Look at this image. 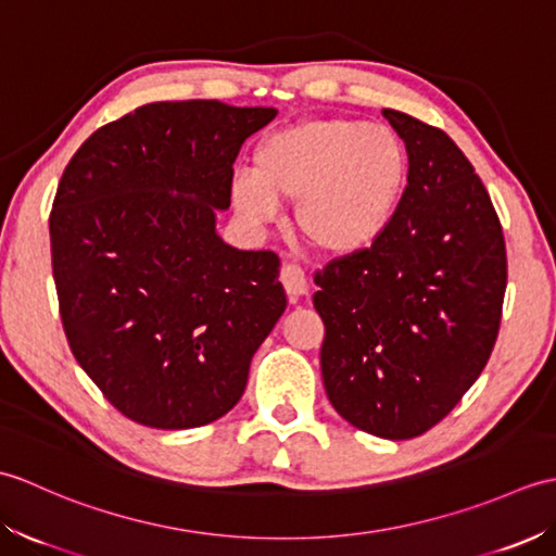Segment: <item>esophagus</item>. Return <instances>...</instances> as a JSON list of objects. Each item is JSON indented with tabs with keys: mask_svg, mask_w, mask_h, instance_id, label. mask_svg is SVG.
I'll return each instance as SVG.
<instances>
[{
	"mask_svg": "<svg viewBox=\"0 0 556 556\" xmlns=\"http://www.w3.org/2000/svg\"><path fill=\"white\" fill-rule=\"evenodd\" d=\"M281 285H285L287 293L291 299H299L303 293H308V279H305V271L296 263H285L279 271Z\"/></svg>",
	"mask_w": 556,
	"mask_h": 556,
	"instance_id": "esophagus-1",
	"label": "esophagus"
}]
</instances>
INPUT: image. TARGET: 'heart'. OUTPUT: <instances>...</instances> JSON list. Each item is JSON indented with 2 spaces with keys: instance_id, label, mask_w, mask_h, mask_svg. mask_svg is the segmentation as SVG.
I'll use <instances>...</instances> for the list:
<instances>
[{
  "instance_id": "1",
  "label": "heart",
  "mask_w": 556,
  "mask_h": 556,
  "mask_svg": "<svg viewBox=\"0 0 556 556\" xmlns=\"http://www.w3.org/2000/svg\"><path fill=\"white\" fill-rule=\"evenodd\" d=\"M404 186L406 150L394 131L329 116L269 134L231 198L253 227L277 219V200H299V229L325 253L351 255L380 239Z\"/></svg>"
}]
</instances>
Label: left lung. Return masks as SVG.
Returning a JSON list of instances; mask_svg holds the SVG:
<instances>
[{
    "label": "left lung",
    "instance_id": "left-lung-1",
    "mask_svg": "<svg viewBox=\"0 0 556 556\" xmlns=\"http://www.w3.org/2000/svg\"><path fill=\"white\" fill-rule=\"evenodd\" d=\"M406 143V188L380 239L317 269L320 368L353 428L410 440L434 428L490 361L506 245L473 164L440 128L382 110Z\"/></svg>",
    "mask_w": 556,
    "mask_h": 556
}]
</instances>
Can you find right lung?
<instances>
[{
  "label": "right lung",
  "mask_w": 556,
  "mask_h": 556,
  "mask_svg": "<svg viewBox=\"0 0 556 556\" xmlns=\"http://www.w3.org/2000/svg\"><path fill=\"white\" fill-rule=\"evenodd\" d=\"M275 116L217 100L143 104L98 128L59 181L52 275L71 353L148 428L229 413L287 308L277 253L215 231L243 140Z\"/></svg>",
  "instance_id": "obj_1"
}]
</instances>
